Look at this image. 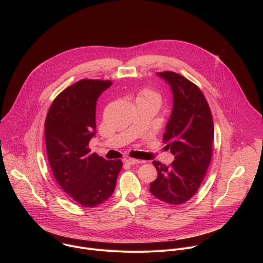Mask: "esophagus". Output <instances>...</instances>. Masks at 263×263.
Instances as JSON below:
<instances>
[{
    "instance_id": "obj_1",
    "label": "esophagus",
    "mask_w": 263,
    "mask_h": 263,
    "mask_svg": "<svg viewBox=\"0 0 263 263\" xmlns=\"http://www.w3.org/2000/svg\"><path fill=\"white\" fill-rule=\"evenodd\" d=\"M125 163L127 164H130V165H133V164H138V163H141L142 161L138 160V159H134V158H127L124 160Z\"/></svg>"
}]
</instances>
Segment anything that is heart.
Returning a JSON list of instances; mask_svg holds the SVG:
<instances>
[{
	"instance_id": "1",
	"label": "heart",
	"mask_w": 263,
	"mask_h": 263,
	"mask_svg": "<svg viewBox=\"0 0 263 263\" xmlns=\"http://www.w3.org/2000/svg\"><path fill=\"white\" fill-rule=\"evenodd\" d=\"M136 102L154 103L158 106L161 104V96L158 91L151 88H142L136 97Z\"/></svg>"
}]
</instances>
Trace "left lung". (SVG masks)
Listing matches in <instances>:
<instances>
[{
    "instance_id": "8db88e82",
    "label": "left lung",
    "mask_w": 263,
    "mask_h": 263,
    "mask_svg": "<svg viewBox=\"0 0 263 263\" xmlns=\"http://www.w3.org/2000/svg\"><path fill=\"white\" fill-rule=\"evenodd\" d=\"M171 87L173 109L163 142L175 160L170 165L153 161L158 176L149 192L173 205L189 201L199 190L211 161L214 127L211 111L201 89L174 71L157 72Z\"/></svg>"
}]
</instances>
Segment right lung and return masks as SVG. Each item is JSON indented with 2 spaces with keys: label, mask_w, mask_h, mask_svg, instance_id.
<instances>
[{
  "label": "right lung",
  "mask_w": 263,
  "mask_h": 263,
  "mask_svg": "<svg viewBox=\"0 0 263 263\" xmlns=\"http://www.w3.org/2000/svg\"><path fill=\"white\" fill-rule=\"evenodd\" d=\"M111 81L83 79L52 103L45 123L47 153L53 175L65 194L83 207H96L114 194L123 162L90 153L96 136V106Z\"/></svg>",
  "instance_id": "1"
}]
</instances>
